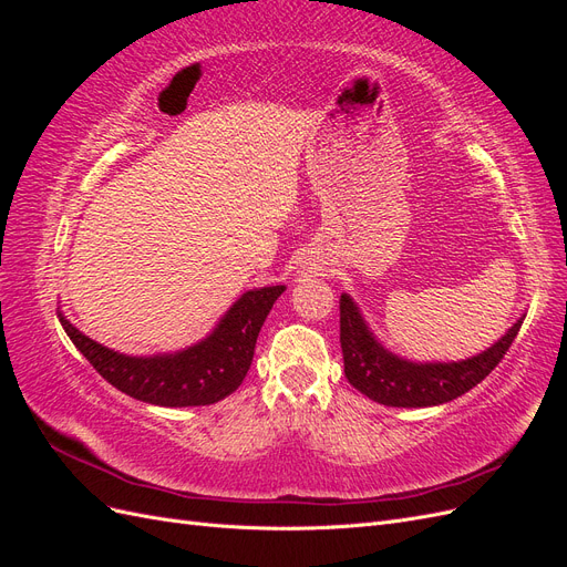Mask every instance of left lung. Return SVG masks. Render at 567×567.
Instances as JSON below:
<instances>
[{
  "label": "left lung",
  "instance_id": "8db88e82",
  "mask_svg": "<svg viewBox=\"0 0 567 567\" xmlns=\"http://www.w3.org/2000/svg\"><path fill=\"white\" fill-rule=\"evenodd\" d=\"M523 319H516L511 329L489 346L458 362H414L390 352L375 338L359 310L348 296H340V348L342 364L350 385L367 394L369 400L385 406H437L452 402L473 390L492 369L502 362L511 342L516 340Z\"/></svg>",
  "mask_w": 567,
  "mask_h": 567
}]
</instances>
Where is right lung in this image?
Returning a JSON list of instances; mask_svg holds the SVG:
<instances>
[{
  "mask_svg": "<svg viewBox=\"0 0 567 567\" xmlns=\"http://www.w3.org/2000/svg\"><path fill=\"white\" fill-rule=\"evenodd\" d=\"M286 286L246 290L203 340L177 352L123 354L84 336L59 312L73 346L104 379L130 398L158 406H205L225 400L244 383L257 333Z\"/></svg>",
  "mask_w": 567,
  "mask_h": 567,
  "instance_id": "obj_1",
  "label": "right lung"
}]
</instances>
